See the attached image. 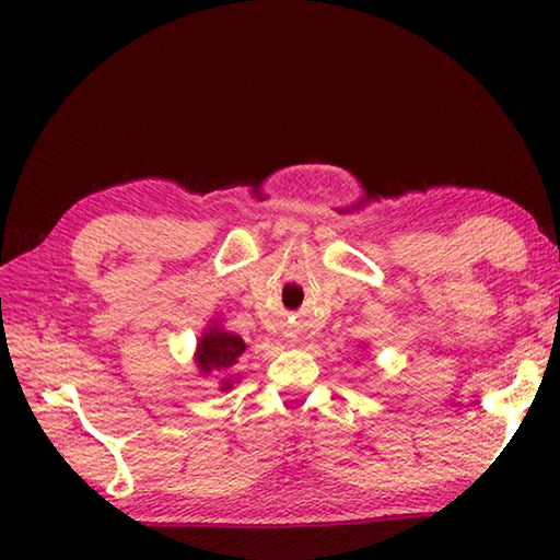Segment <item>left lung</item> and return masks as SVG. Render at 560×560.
Segmentation results:
<instances>
[{"mask_svg":"<svg viewBox=\"0 0 560 560\" xmlns=\"http://www.w3.org/2000/svg\"><path fill=\"white\" fill-rule=\"evenodd\" d=\"M244 350H246V343L242 340V336L230 334V330H224L220 326H210L202 334L200 343H197L195 363L205 375H210L212 371H226V368H232ZM222 387L224 390H230L232 383L224 381Z\"/></svg>","mask_w":560,"mask_h":560,"instance_id":"8db88e82","label":"left lung"}]
</instances>
